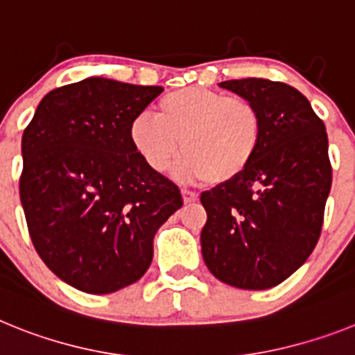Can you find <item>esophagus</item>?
<instances>
[{
	"instance_id": "obj_1",
	"label": "esophagus",
	"mask_w": 355,
	"mask_h": 355,
	"mask_svg": "<svg viewBox=\"0 0 355 355\" xmlns=\"http://www.w3.org/2000/svg\"><path fill=\"white\" fill-rule=\"evenodd\" d=\"M183 200H184V205H192V202H196L197 199H199V196H197L196 192H190V190H183Z\"/></svg>"
}]
</instances>
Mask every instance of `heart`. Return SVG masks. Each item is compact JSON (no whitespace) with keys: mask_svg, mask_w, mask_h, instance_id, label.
<instances>
[{"mask_svg":"<svg viewBox=\"0 0 355 355\" xmlns=\"http://www.w3.org/2000/svg\"><path fill=\"white\" fill-rule=\"evenodd\" d=\"M130 140L147 167L163 172L180 150L175 175L187 183L225 184L247 172L263 140L261 112L250 99L190 87L163 96L158 119L140 114Z\"/></svg>","mask_w":355,"mask_h":355,"instance_id":"b5f03b06","label":"heart"}]
</instances>
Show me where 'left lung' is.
<instances>
[{"label":"left lung","instance_id":"left-lung-1","mask_svg":"<svg viewBox=\"0 0 355 355\" xmlns=\"http://www.w3.org/2000/svg\"><path fill=\"white\" fill-rule=\"evenodd\" d=\"M220 87L258 106L263 140L245 174L200 193V249L222 283L266 290L309 258L322 233L332 183L327 131L290 85L245 78Z\"/></svg>","mask_w":355,"mask_h":355}]
</instances>
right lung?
Returning <instances> with one entry per match:
<instances>
[{
  "label": "right lung",
  "instance_id": "add662e5",
  "mask_svg": "<svg viewBox=\"0 0 355 355\" xmlns=\"http://www.w3.org/2000/svg\"><path fill=\"white\" fill-rule=\"evenodd\" d=\"M162 87L87 78L44 96L23 133L19 197L46 266L87 293L139 281L153 238L183 206L178 184L150 171L130 124Z\"/></svg>",
  "mask_w": 355,
  "mask_h": 355
}]
</instances>
